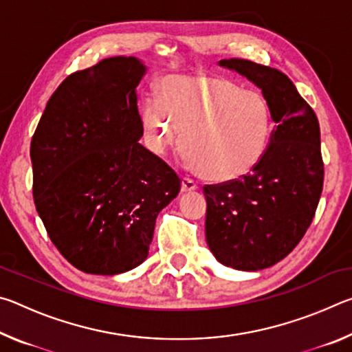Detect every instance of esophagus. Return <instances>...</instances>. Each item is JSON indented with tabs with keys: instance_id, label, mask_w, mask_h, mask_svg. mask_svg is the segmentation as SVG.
Here are the masks:
<instances>
[{
	"instance_id": "34e87169",
	"label": "esophagus",
	"mask_w": 352,
	"mask_h": 352,
	"mask_svg": "<svg viewBox=\"0 0 352 352\" xmlns=\"http://www.w3.org/2000/svg\"><path fill=\"white\" fill-rule=\"evenodd\" d=\"M195 189H197V183H195L192 178L183 177V180H182V190H183V192H190V190H195Z\"/></svg>"
}]
</instances>
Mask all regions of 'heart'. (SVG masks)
Segmentation results:
<instances>
[{"instance_id":"1","label":"heart","mask_w":352,"mask_h":352,"mask_svg":"<svg viewBox=\"0 0 352 352\" xmlns=\"http://www.w3.org/2000/svg\"><path fill=\"white\" fill-rule=\"evenodd\" d=\"M141 121L153 152L166 153L183 140L189 164L214 182L237 180L253 170L272 133L264 96L216 74L166 77L158 102L144 104Z\"/></svg>"}]
</instances>
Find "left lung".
<instances>
[{
    "label": "left lung",
    "instance_id": "1",
    "mask_svg": "<svg viewBox=\"0 0 352 352\" xmlns=\"http://www.w3.org/2000/svg\"><path fill=\"white\" fill-rule=\"evenodd\" d=\"M219 65L261 88L275 122L264 157L250 174L204 186L208 247L220 264L256 272L284 259L312 223L324 177L320 126L281 71L243 58Z\"/></svg>",
    "mask_w": 352,
    "mask_h": 352
}]
</instances>
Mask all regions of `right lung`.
Returning <instances> with one entry per match:
<instances>
[{
    "instance_id": "add662e5",
    "label": "right lung",
    "mask_w": 352,
    "mask_h": 352,
    "mask_svg": "<svg viewBox=\"0 0 352 352\" xmlns=\"http://www.w3.org/2000/svg\"><path fill=\"white\" fill-rule=\"evenodd\" d=\"M136 57L104 58L68 76L31 141L34 201L58 252L91 275H118L148 254L155 220L182 182L140 144Z\"/></svg>"
}]
</instances>
